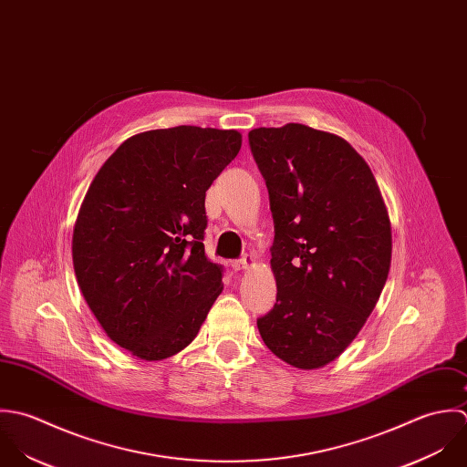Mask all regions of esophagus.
<instances>
[{"instance_id":"1","label":"esophagus","mask_w":467,"mask_h":467,"mask_svg":"<svg viewBox=\"0 0 467 467\" xmlns=\"http://www.w3.org/2000/svg\"><path fill=\"white\" fill-rule=\"evenodd\" d=\"M256 265V260L251 256V254H245L240 262H234L233 264V269L234 271H249V269H253Z\"/></svg>"}]
</instances>
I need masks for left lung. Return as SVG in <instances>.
Returning a JSON list of instances; mask_svg holds the SVG:
<instances>
[{"label": "left lung", "instance_id": "left-lung-1", "mask_svg": "<svg viewBox=\"0 0 467 467\" xmlns=\"http://www.w3.org/2000/svg\"><path fill=\"white\" fill-rule=\"evenodd\" d=\"M275 218L276 305L258 319L267 348L316 370L372 314L391 264V225L367 161L339 135L288 122L249 131Z\"/></svg>", "mask_w": 467, "mask_h": 467}]
</instances>
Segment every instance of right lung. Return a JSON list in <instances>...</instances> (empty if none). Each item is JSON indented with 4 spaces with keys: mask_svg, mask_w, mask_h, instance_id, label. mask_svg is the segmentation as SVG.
Instances as JSON below:
<instances>
[{
    "mask_svg": "<svg viewBox=\"0 0 467 467\" xmlns=\"http://www.w3.org/2000/svg\"><path fill=\"white\" fill-rule=\"evenodd\" d=\"M240 148L236 130L142 131L85 194L72 236L78 285L106 336L140 361L184 350L223 290L203 253V203Z\"/></svg>",
    "mask_w": 467,
    "mask_h": 467,
    "instance_id": "add662e5",
    "label": "right lung"
}]
</instances>
